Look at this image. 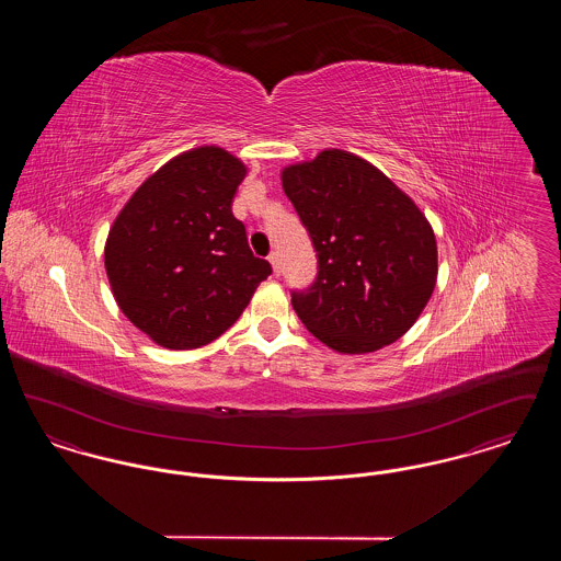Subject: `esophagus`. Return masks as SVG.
<instances>
[{
    "instance_id": "34e87169",
    "label": "esophagus",
    "mask_w": 561,
    "mask_h": 561,
    "mask_svg": "<svg viewBox=\"0 0 561 561\" xmlns=\"http://www.w3.org/2000/svg\"><path fill=\"white\" fill-rule=\"evenodd\" d=\"M268 263H271V267H273V273H275V275H279V273H282V259H279V252H271V254H268Z\"/></svg>"
}]
</instances>
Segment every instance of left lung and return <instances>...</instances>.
<instances>
[{
	"label": "left lung",
	"instance_id": "8db88e82",
	"mask_svg": "<svg viewBox=\"0 0 561 561\" xmlns=\"http://www.w3.org/2000/svg\"><path fill=\"white\" fill-rule=\"evenodd\" d=\"M282 183L318 252L316 282L293 290L296 316L339 353L396 343L435 288L427 218L373 163L341 149L286 168Z\"/></svg>",
	"mask_w": 561,
	"mask_h": 561
}]
</instances>
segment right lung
<instances>
[{
	"instance_id": "1",
	"label": "right lung",
	"mask_w": 561,
	"mask_h": 561,
	"mask_svg": "<svg viewBox=\"0 0 561 561\" xmlns=\"http://www.w3.org/2000/svg\"><path fill=\"white\" fill-rule=\"evenodd\" d=\"M245 165L218 147L163 163L136 188L105 245L113 296L165 348H197L227 332L271 275L231 204Z\"/></svg>"
}]
</instances>
